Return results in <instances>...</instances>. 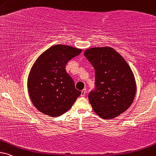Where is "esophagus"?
I'll return each instance as SVG.
<instances>
[{"label": "esophagus", "mask_w": 156, "mask_h": 156, "mask_svg": "<svg viewBox=\"0 0 156 156\" xmlns=\"http://www.w3.org/2000/svg\"><path fill=\"white\" fill-rule=\"evenodd\" d=\"M87 91H86V89H84V90H82V92H81V96L82 97H84L85 96V94H86Z\"/></svg>", "instance_id": "1"}]
</instances>
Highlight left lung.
<instances>
[{
  "label": "left lung",
  "instance_id": "left-lung-1",
  "mask_svg": "<svg viewBox=\"0 0 156 156\" xmlns=\"http://www.w3.org/2000/svg\"><path fill=\"white\" fill-rule=\"evenodd\" d=\"M84 55L95 70V90L88 96L93 110L105 120L116 118L130 108L136 93L130 66L108 46L88 48Z\"/></svg>",
  "mask_w": 156,
  "mask_h": 156
}]
</instances>
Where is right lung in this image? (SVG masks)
I'll return each instance as SVG.
<instances>
[{"mask_svg": "<svg viewBox=\"0 0 156 156\" xmlns=\"http://www.w3.org/2000/svg\"><path fill=\"white\" fill-rule=\"evenodd\" d=\"M82 49L57 44L48 48L34 62L28 76L27 87L34 107L50 117H58L69 110L81 94L66 64Z\"/></svg>", "mask_w": 156, "mask_h": 156, "instance_id": "add662e5", "label": "right lung"}]
</instances>
